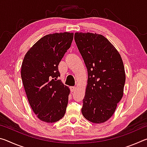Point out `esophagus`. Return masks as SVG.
I'll list each match as a JSON object with an SVG mask.
<instances>
[{
  "label": "esophagus",
  "instance_id": "1",
  "mask_svg": "<svg viewBox=\"0 0 147 147\" xmlns=\"http://www.w3.org/2000/svg\"><path fill=\"white\" fill-rule=\"evenodd\" d=\"M70 89H71V92H73L76 89V87L75 86H71V87H70Z\"/></svg>",
  "mask_w": 147,
  "mask_h": 147
}]
</instances>
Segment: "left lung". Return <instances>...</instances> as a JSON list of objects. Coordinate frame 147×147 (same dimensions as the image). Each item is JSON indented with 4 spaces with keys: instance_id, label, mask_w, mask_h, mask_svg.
<instances>
[{
    "instance_id": "obj_1",
    "label": "left lung",
    "mask_w": 147,
    "mask_h": 147,
    "mask_svg": "<svg viewBox=\"0 0 147 147\" xmlns=\"http://www.w3.org/2000/svg\"><path fill=\"white\" fill-rule=\"evenodd\" d=\"M74 41L88 69L82 113L93 123L108 121L123 95L125 72L120 54L105 37L75 33Z\"/></svg>"
}]
</instances>
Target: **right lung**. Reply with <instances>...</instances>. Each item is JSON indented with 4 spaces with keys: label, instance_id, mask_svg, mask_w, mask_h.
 <instances>
[{
    "label": "right lung",
    "instance_id": "right-lung-1",
    "mask_svg": "<svg viewBox=\"0 0 147 147\" xmlns=\"http://www.w3.org/2000/svg\"><path fill=\"white\" fill-rule=\"evenodd\" d=\"M73 34H49L27 52L21 66V78L27 98L37 117L47 123L63 117L68 104L69 88L57 80L58 65L70 48Z\"/></svg>",
    "mask_w": 147,
    "mask_h": 147
}]
</instances>
